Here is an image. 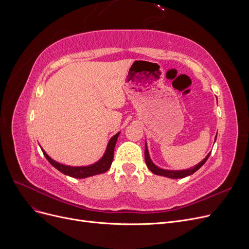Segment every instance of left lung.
<instances>
[{
	"label": "left lung",
	"mask_w": 249,
	"mask_h": 249,
	"mask_svg": "<svg viewBox=\"0 0 249 249\" xmlns=\"http://www.w3.org/2000/svg\"><path fill=\"white\" fill-rule=\"evenodd\" d=\"M211 153L203 159L200 163H198L196 166H194L193 168L190 169H186V170H165V169H161L159 167H157L156 165L152 162L148 155V150H147V146H146V143H145V152H144V158H145V163H146V166L148 167V169L152 171L155 175L158 176H162V177H166V178H186L188 176L192 175L196 170H198L203 164L206 163V161L208 160V158L210 157Z\"/></svg>",
	"instance_id": "8db88e82"
}]
</instances>
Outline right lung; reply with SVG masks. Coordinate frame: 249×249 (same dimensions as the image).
Returning <instances> with one entry per match:
<instances>
[{"instance_id": "1", "label": "right lung", "mask_w": 249, "mask_h": 249, "mask_svg": "<svg viewBox=\"0 0 249 249\" xmlns=\"http://www.w3.org/2000/svg\"><path fill=\"white\" fill-rule=\"evenodd\" d=\"M119 134L120 133H117L116 135H114V136H113L110 139V141L108 143L106 153H105V155H104L102 159L99 162H96L92 165H89V166L72 167V166H67V165L60 164V163L54 161L53 159H51V158L47 155V153L44 152L42 148H41V150H42L44 157L47 158V160L59 171H61L62 173H64V175L72 177V178H84L99 175V173H104L110 168L112 161H113V157H114V147H115V144H116V141H117Z\"/></svg>"}]
</instances>
